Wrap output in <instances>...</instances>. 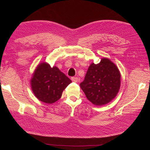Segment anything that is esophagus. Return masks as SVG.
Returning a JSON list of instances; mask_svg holds the SVG:
<instances>
[{
    "label": "esophagus",
    "mask_w": 150,
    "mask_h": 150,
    "mask_svg": "<svg viewBox=\"0 0 150 150\" xmlns=\"http://www.w3.org/2000/svg\"><path fill=\"white\" fill-rule=\"evenodd\" d=\"M71 80L73 81V82H75V83H77L78 82V78H77V77H72L71 78Z\"/></svg>",
    "instance_id": "obj_1"
}]
</instances>
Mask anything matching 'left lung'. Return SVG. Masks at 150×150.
<instances>
[{
  "mask_svg": "<svg viewBox=\"0 0 150 150\" xmlns=\"http://www.w3.org/2000/svg\"><path fill=\"white\" fill-rule=\"evenodd\" d=\"M120 84L118 68L109 59L103 58L98 64L92 63L89 66L80 86L89 101L96 106H102L116 96Z\"/></svg>",
  "mask_w": 150,
  "mask_h": 150,
  "instance_id": "1",
  "label": "left lung"
}]
</instances>
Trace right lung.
<instances>
[{
  "instance_id": "1",
  "label": "right lung",
  "mask_w": 150,
  "mask_h": 150,
  "mask_svg": "<svg viewBox=\"0 0 150 150\" xmlns=\"http://www.w3.org/2000/svg\"><path fill=\"white\" fill-rule=\"evenodd\" d=\"M72 82L56 66L42 62L36 67L30 79L31 88L39 100L47 104L56 102Z\"/></svg>"
}]
</instances>
